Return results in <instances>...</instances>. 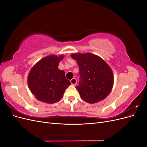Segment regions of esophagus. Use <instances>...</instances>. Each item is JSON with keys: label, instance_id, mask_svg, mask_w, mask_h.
I'll use <instances>...</instances> for the list:
<instances>
[{"label": "esophagus", "instance_id": "obj_1", "mask_svg": "<svg viewBox=\"0 0 147 147\" xmlns=\"http://www.w3.org/2000/svg\"><path fill=\"white\" fill-rule=\"evenodd\" d=\"M70 83H71V84H73V85H76V84H77V79L75 78H73L70 80Z\"/></svg>", "mask_w": 147, "mask_h": 147}]
</instances>
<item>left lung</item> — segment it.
Listing matches in <instances>:
<instances>
[{"label": "left lung", "instance_id": "left-lung-1", "mask_svg": "<svg viewBox=\"0 0 147 147\" xmlns=\"http://www.w3.org/2000/svg\"><path fill=\"white\" fill-rule=\"evenodd\" d=\"M71 56L78 65L80 79L76 89L82 99L94 104L106 98L113 84V75L109 65L100 57L90 53Z\"/></svg>", "mask_w": 147, "mask_h": 147}]
</instances>
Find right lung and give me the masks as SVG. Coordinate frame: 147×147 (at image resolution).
Masks as SVG:
<instances>
[{
    "label": "right lung",
    "instance_id": "obj_1",
    "mask_svg": "<svg viewBox=\"0 0 147 147\" xmlns=\"http://www.w3.org/2000/svg\"><path fill=\"white\" fill-rule=\"evenodd\" d=\"M64 56H48L43 57L31 69L28 78L31 92L40 100L48 104L58 102L63 96L70 82L65 72L58 69Z\"/></svg>",
    "mask_w": 147,
    "mask_h": 147
}]
</instances>
